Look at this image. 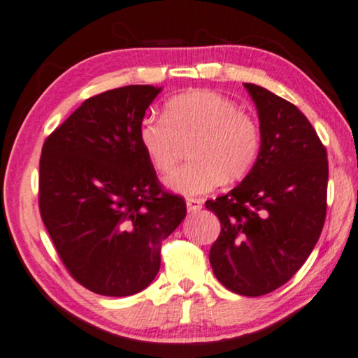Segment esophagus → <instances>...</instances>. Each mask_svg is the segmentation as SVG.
I'll return each instance as SVG.
<instances>
[{
    "mask_svg": "<svg viewBox=\"0 0 358 358\" xmlns=\"http://www.w3.org/2000/svg\"><path fill=\"white\" fill-rule=\"evenodd\" d=\"M201 206H203V200H201V198H188L187 200L188 212H192V213L200 212Z\"/></svg>",
    "mask_w": 358,
    "mask_h": 358,
    "instance_id": "34e87169",
    "label": "esophagus"
}]
</instances>
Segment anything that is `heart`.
<instances>
[{"instance_id": "obj_1", "label": "heart", "mask_w": 358, "mask_h": 358, "mask_svg": "<svg viewBox=\"0 0 358 358\" xmlns=\"http://www.w3.org/2000/svg\"><path fill=\"white\" fill-rule=\"evenodd\" d=\"M138 143L158 173H168L190 143L192 163L166 178L182 195H200L223 180L238 182L250 173L260 152L255 120L223 94L196 90L168 100L163 118L146 116L138 127Z\"/></svg>"}]
</instances>
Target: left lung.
<instances>
[{
    "instance_id": "left-lung-1",
    "label": "left lung",
    "mask_w": 358,
    "mask_h": 358,
    "mask_svg": "<svg viewBox=\"0 0 358 358\" xmlns=\"http://www.w3.org/2000/svg\"><path fill=\"white\" fill-rule=\"evenodd\" d=\"M260 120V153L243 182L205 206L222 230L210 264L223 287L260 296L285 285L318 242L327 215V150L302 111L245 83Z\"/></svg>"
}]
</instances>
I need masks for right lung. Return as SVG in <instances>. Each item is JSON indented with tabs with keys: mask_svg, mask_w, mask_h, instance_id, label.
<instances>
[{
	"mask_svg": "<svg viewBox=\"0 0 358 358\" xmlns=\"http://www.w3.org/2000/svg\"><path fill=\"white\" fill-rule=\"evenodd\" d=\"M160 92L130 85L88 98L43 145L41 220L71 277L98 295L148 287L162 242L187 215L138 143V127Z\"/></svg>",
	"mask_w": 358,
	"mask_h": 358,
	"instance_id": "obj_1",
	"label": "right lung"
}]
</instances>
